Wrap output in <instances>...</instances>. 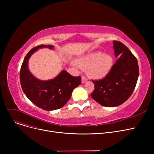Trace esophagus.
Listing matches in <instances>:
<instances>
[{"mask_svg": "<svg viewBox=\"0 0 154 154\" xmlns=\"http://www.w3.org/2000/svg\"><path fill=\"white\" fill-rule=\"evenodd\" d=\"M87 77L85 76H84V75L82 76V83L85 82L87 81Z\"/></svg>", "mask_w": 154, "mask_h": 154, "instance_id": "obj_1", "label": "esophagus"}]
</instances>
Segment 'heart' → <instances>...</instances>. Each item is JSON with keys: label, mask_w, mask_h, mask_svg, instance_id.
I'll use <instances>...</instances> for the list:
<instances>
[{"label": "heart", "mask_w": 154, "mask_h": 154, "mask_svg": "<svg viewBox=\"0 0 154 154\" xmlns=\"http://www.w3.org/2000/svg\"><path fill=\"white\" fill-rule=\"evenodd\" d=\"M78 66L87 69V75L92 78H102L109 72L112 66V59L109 55L95 52L86 55L77 61Z\"/></svg>", "instance_id": "1"}]
</instances>
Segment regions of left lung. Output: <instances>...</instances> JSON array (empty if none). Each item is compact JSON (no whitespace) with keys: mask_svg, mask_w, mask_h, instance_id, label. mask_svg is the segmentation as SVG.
<instances>
[{"mask_svg":"<svg viewBox=\"0 0 154 154\" xmlns=\"http://www.w3.org/2000/svg\"><path fill=\"white\" fill-rule=\"evenodd\" d=\"M114 53L118 57L108 74L100 80H92L95 88L91 95L104 107H116L132 94L139 77L138 62L124 44L114 40Z\"/></svg>","mask_w":154,"mask_h":154,"instance_id":"8db88e82","label":"left lung"}]
</instances>
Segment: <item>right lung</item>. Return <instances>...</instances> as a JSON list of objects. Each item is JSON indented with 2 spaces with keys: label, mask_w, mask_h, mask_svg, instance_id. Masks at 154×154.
<instances>
[{
  "label": "right lung",
  "mask_w": 154,
  "mask_h": 154,
  "mask_svg": "<svg viewBox=\"0 0 154 154\" xmlns=\"http://www.w3.org/2000/svg\"><path fill=\"white\" fill-rule=\"evenodd\" d=\"M54 48L51 45H39L27 54L20 70V82L23 93L35 106L45 110L59 109L65 106L74 88L81 84V77H74L62 70L55 78L42 81L31 74L28 69L30 57L38 48Z\"/></svg>",
  "instance_id": "add662e5"
}]
</instances>
